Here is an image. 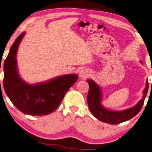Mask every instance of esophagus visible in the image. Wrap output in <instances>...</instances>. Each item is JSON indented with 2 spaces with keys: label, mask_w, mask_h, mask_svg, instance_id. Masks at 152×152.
I'll return each mask as SVG.
<instances>
[{
  "label": "esophagus",
  "mask_w": 152,
  "mask_h": 152,
  "mask_svg": "<svg viewBox=\"0 0 152 152\" xmlns=\"http://www.w3.org/2000/svg\"><path fill=\"white\" fill-rule=\"evenodd\" d=\"M90 75V71H88V70L86 69H83L80 71V73H79V76H80L81 78L86 79V78H87L88 77H89Z\"/></svg>",
  "instance_id": "34e87169"
}]
</instances>
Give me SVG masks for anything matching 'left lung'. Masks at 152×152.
<instances>
[{
	"instance_id": "8db88e82",
	"label": "left lung",
	"mask_w": 152,
	"mask_h": 152,
	"mask_svg": "<svg viewBox=\"0 0 152 152\" xmlns=\"http://www.w3.org/2000/svg\"><path fill=\"white\" fill-rule=\"evenodd\" d=\"M87 81L90 86L87 100L91 113L96 118L101 122L113 125L118 124L130 120L141 111L149 88V83L147 80L145 89L143 91V99L140 100L136 105L131 108L121 111H115L107 110L102 106L100 103L101 92H100V87L92 80L88 79Z\"/></svg>"
}]
</instances>
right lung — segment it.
<instances>
[{
	"label": "right lung",
	"instance_id": "add662e5",
	"mask_svg": "<svg viewBox=\"0 0 152 152\" xmlns=\"http://www.w3.org/2000/svg\"><path fill=\"white\" fill-rule=\"evenodd\" d=\"M24 32L17 37L4 62L3 86L11 102L24 114L44 115L56 109L78 76L69 74L36 85L25 83L18 74L16 53Z\"/></svg>",
	"mask_w": 152,
	"mask_h": 152
}]
</instances>
